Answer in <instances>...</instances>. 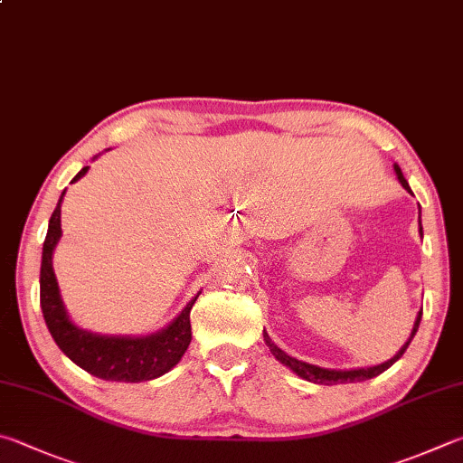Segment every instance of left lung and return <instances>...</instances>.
<instances>
[{"instance_id":"8db88e82","label":"left lung","mask_w":463,"mask_h":463,"mask_svg":"<svg viewBox=\"0 0 463 463\" xmlns=\"http://www.w3.org/2000/svg\"><path fill=\"white\" fill-rule=\"evenodd\" d=\"M394 172H397V178L399 182L402 184V188H405L407 192H411L409 184L405 180V175H402L401 167L394 164ZM419 232L423 234V229H421V216H419ZM421 316H423V309L419 312L417 319H415V326H413V332H411L409 340L402 344V348L394 354L391 360H386V363L383 364H376V366H368V368H354V371H332V368H319L316 364H307V363H301V360L293 358V356H288L281 348H277L275 344L271 342V338H269V334L263 332V338H265V344L269 346V350H271V354L279 360L281 364H285L288 368H291L293 373H296L298 376L306 378V381L309 383H316V384H338V383H360V381H366V378H373V376H378L381 373H384L386 368H391L397 360L405 354V350L409 348L411 340L415 338V334L419 330V322H421Z\"/></svg>"}]
</instances>
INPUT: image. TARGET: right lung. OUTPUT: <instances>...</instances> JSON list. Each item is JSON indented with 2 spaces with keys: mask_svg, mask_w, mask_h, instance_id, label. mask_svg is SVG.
<instances>
[{
  "mask_svg": "<svg viewBox=\"0 0 463 463\" xmlns=\"http://www.w3.org/2000/svg\"><path fill=\"white\" fill-rule=\"evenodd\" d=\"M89 172V165L74 175L80 180ZM66 192V190H64ZM64 192L48 222V232L42 249L40 267V307L44 322L66 356L89 374L117 383H141L165 374L180 363L192 340L190 309L198 299L192 298L180 316L164 330L149 335H100L92 334L71 322L62 304L61 289L52 269L54 247L61 241V204Z\"/></svg>",
  "mask_w": 463,
  "mask_h": 463,
  "instance_id": "add662e5",
  "label": "right lung"
}]
</instances>
